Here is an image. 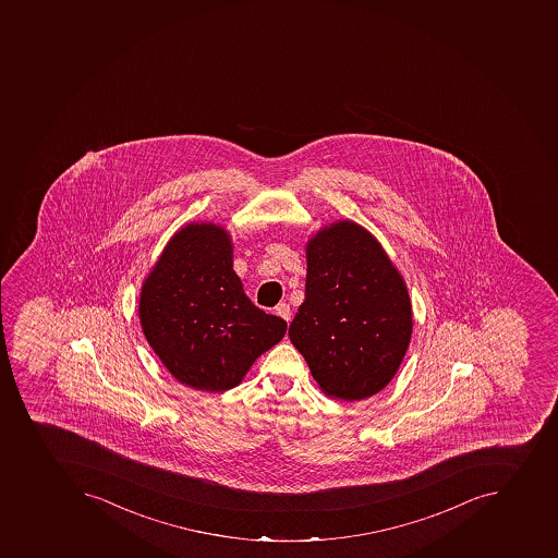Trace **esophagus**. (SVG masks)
I'll return each instance as SVG.
<instances>
[{
	"label": "esophagus",
	"mask_w": 558,
	"mask_h": 558,
	"mask_svg": "<svg viewBox=\"0 0 558 558\" xmlns=\"http://www.w3.org/2000/svg\"><path fill=\"white\" fill-rule=\"evenodd\" d=\"M276 314L279 317H282L284 320H291V308L290 305L286 302L279 303L276 307Z\"/></svg>",
	"instance_id": "esophagus-1"
}]
</instances>
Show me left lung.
<instances>
[{
  "label": "left lung",
  "mask_w": 558,
  "mask_h": 558,
  "mask_svg": "<svg viewBox=\"0 0 558 558\" xmlns=\"http://www.w3.org/2000/svg\"><path fill=\"white\" fill-rule=\"evenodd\" d=\"M305 255V300L290 340L326 396L372 398L391 383L409 351L413 312L407 282L374 233L352 220L317 230Z\"/></svg>",
  "instance_id": "8db88e82"
}]
</instances>
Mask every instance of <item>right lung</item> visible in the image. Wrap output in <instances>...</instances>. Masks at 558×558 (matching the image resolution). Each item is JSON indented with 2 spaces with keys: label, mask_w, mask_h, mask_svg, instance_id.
Returning <instances> with one entry per match:
<instances>
[{
  "label": "right lung",
  "mask_w": 558,
  "mask_h": 558,
  "mask_svg": "<svg viewBox=\"0 0 558 558\" xmlns=\"http://www.w3.org/2000/svg\"><path fill=\"white\" fill-rule=\"evenodd\" d=\"M140 323L169 374L206 392L239 386L288 328L247 299L230 232L213 221H192L169 239L141 286Z\"/></svg>",
  "instance_id": "1"
}]
</instances>
